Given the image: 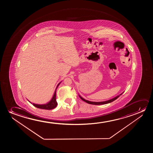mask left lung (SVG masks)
Masks as SVG:
<instances>
[{"label": "left lung", "mask_w": 153, "mask_h": 153, "mask_svg": "<svg viewBox=\"0 0 153 153\" xmlns=\"http://www.w3.org/2000/svg\"><path fill=\"white\" fill-rule=\"evenodd\" d=\"M123 93V92H122V93L120 94V95H118L117 96L115 97L114 98L111 99L109 100L105 101H101V102H93V101H90L85 100V99L82 98V97L80 96V95H79V96L80 98V99H81L82 100L88 103L89 104L94 105H105V104H107V103H109L112 102H113V101L115 100H116Z\"/></svg>", "instance_id": "1"}]
</instances>
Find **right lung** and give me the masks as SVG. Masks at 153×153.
I'll return each instance as SVG.
<instances>
[{"label": "right lung", "mask_w": 153, "mask_h": 153, "mask_svg": "<svg viewBox=\"0 0 153 153\" xmlns=\"http://www.w3.org/2000/svg\"><path fill=\"white\" fill-rule=\"evenodd\" d=\"M61 82H60L57 86L56 90L55 91L54 94L51 100L48 103H47L46 104H43V105H38V104H34V103H32V105H33L34 107H36L39 109H46V110H51V109H54L57 105V103L56 99V89L59 85L60 84ZM30 102V101H29ZM32 103L31 102H30Z\"/></svg>", "instance_id": "1"}]
</instances>
